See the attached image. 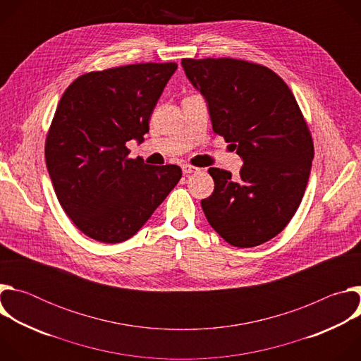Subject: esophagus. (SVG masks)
Instances as JSON below:
<instances>
[{"mask_svg": "<svg viewBox=\"0 0 361 361\" xmlns=\"http://www.w3.org/2000/svg\"><path fill=\"white\" fill-rule=\"evenodd\" d=\"M183 173L184 174H191V173H197L200 169L198 167H194V166H190V164H183Z\"/></svg>", "mask_w": 361, "mask_h": 361, "instance_id": "obj_1", "label": "esophagus"}]
</instances>
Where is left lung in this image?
<instances>
[{
    "instance_id": "1",
    "label": "left lung",
    "mask_w": 361,
    "mask_h": 361,
    "mask_svg": "<svg viewBox=\"0 0 361 361\" xmlns=\"http://www.w3.org/2000/svg\"><path fill=\"white\" fill-rule=\"evenodd\" d=\"M209 104L213 130L243 159L238 178L210 169L201 200L210 226L231 245H260L281 233L302 200L314 157L312 133L287 84L270 68L235 59H183Z\"/></svg>"
}]
</instances>
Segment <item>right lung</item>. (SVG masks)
Returning a JSON list of instances; mask_svg holds the SVG:
<instances>
[{"mask_svg": "<svg viewBox=\"0 0 361 361\" xmlns=\"http://www.w3.org/2000/svg\"><path fill=\"white\" fill-rule=\"evenodd\" d=\"M176 63L130 64L80 75L64 91L45 140V163L71 221L99 243L133 237L181 178L174 164L130 159Z\"/></svg>", "mask_w": 361, "mask_h": 361, "instance_id": "add662e5", "label": "right lung"}]
</instances>
